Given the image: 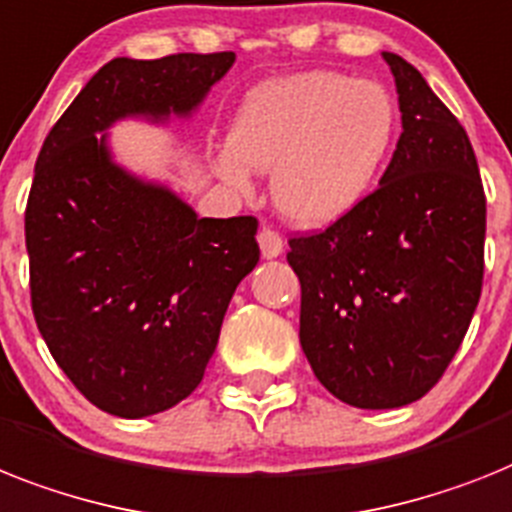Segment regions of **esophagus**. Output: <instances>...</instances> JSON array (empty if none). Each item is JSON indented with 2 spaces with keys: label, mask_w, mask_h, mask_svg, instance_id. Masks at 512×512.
<instances>
[{
  "label": "esophagus",
  "mask_w": 512,
  "mask_h": 512,
  "mask_svg": "<svg viewBox=\"0 0 512 512\" xmlns=\"http://www.w3.org/2000/svg\"><path fill=\"white\" fill-rule=\"evenodd\" d=\"M259 248L264 259H277V256H282V251H285V243H282L280 232H274L272 227H264V230L259 232Z\"/></svg>",
  "instance_id": "esophagus-1"
}]
</instances>
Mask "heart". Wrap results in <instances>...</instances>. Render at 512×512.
Segmentation results:
<instances>
[{
  "mask_svg": "<svg viewBox=\"0 0 512 512\" xmlns=\"http://www.w3.org/2000/svg\"><path fill=\"white\" fill-rule=\"evenodd\" d=\"M398 138V104L377 80L337 70L282 75L251 88L214 154V172L248 196L253 172H272L287 222L329 227L363 204Z\"/></svg>",
  "mask_w": 512,
  "mask_h": 512,
  "instance_id": "1",
  "label": "heart"
}]
</instances>
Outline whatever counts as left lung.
<instances>
[{
	"label": "left lung",
	"mask_w": 512,
	"mask_h": 512,
	"mask_svg": "<svg viewBox=\"0 0 512 512\" xmlns=\"http://www.w3.org/2000/svg\"><path fill=\"white\" fill-rule=\"evenodd\" d=\"M382 57L403 114L390 167L358 209L287 253L316 379L369 411L424 398L445 374L479 306L487 232L466 130L411 62Z\"/></svg>",
	"instance_id": "obj_1"
}]
</instances>
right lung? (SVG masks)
Wrapping results in <instances>:
<instances>
[{
	"label": "right lung",
	"mask_w": 512,
	"mask_h": 512,
	"mask_svg": "<svg viewBox=\"0 0 512 512\" xmlns=\"http://www.w3.org/2000/svg\"><path fill=\"white\" fill-rule=\"evenodd\" d=\"M232 52L117 57L49 130L25 209L31 303L57 366L96 408L146 418L204 379L235 287L259 264L253 217H198L114 162L109 128L190 117Z\"/></svg>",
	"instance_id": "right-lung-1"
}]
</instances>
